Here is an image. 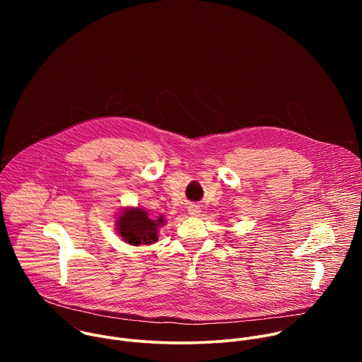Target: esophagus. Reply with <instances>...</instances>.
I'll list each match as a JSON object with an SVG mask.
<instances>
[{
  "mask_svg": "<svg viewBox=\"0 0 362 362\" xmlns=\"http://www.w3.org/2000/svg\"><path fill=\"white\" fill-rule=\"evenodd\" d=\"M187 211H189V214H190V215L196 216V215H199V214H200V206H197V204H190L189 208H187Z\"/></svg>",
  "mask_w": 362,
  "mask_h": 362,
  "instance_id": "esophagus-1",
  "label": "esophagus"
}]
</instances>
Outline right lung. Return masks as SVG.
<instances>
[{
  "mask_svg": "<svg viewBox=\"0 0 362 362\" xmlns=\"http://www.w3.org/2000/svg\"><path fill=\"white\" fill-rule=\"evenodd\" d=\"M165 223L163 216L153 219L139 208L126 209L117 219L119 235L130 245H150L158 240V228Z\"/></svg>",
  "mask_w": 362,
  "mask_h": 362,
  "instance_id": "obj_1",
  "label": "right lung"
}]
</instances>
